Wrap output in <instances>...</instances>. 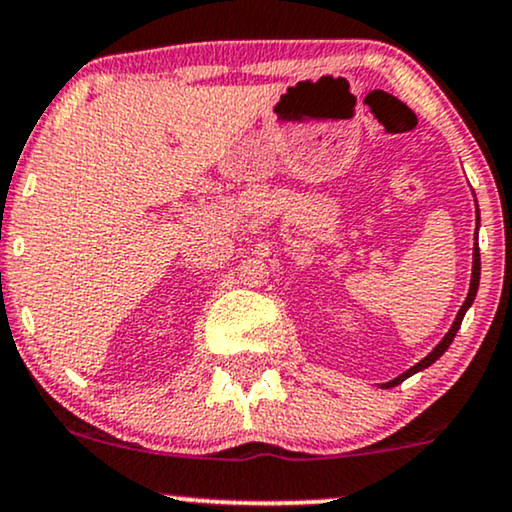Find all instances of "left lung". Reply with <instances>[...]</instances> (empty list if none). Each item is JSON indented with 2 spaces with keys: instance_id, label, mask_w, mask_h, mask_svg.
<instances>
[{
  "instance_id": "left-lung-1",
  "label": "left lung",
  "mask_w": 512,
  "mask_h": 512,
  "mask_svg": "<svg viewBox=\"0 0 512 512\" xmlns=\"http://www.w3.org/2000/svg\"><path fill=\"white\" fill-rule=\"evenodd\" d=\"M477 286H479V248H477V243H474V262H472V283H470V293H467V300H465V303H463V307H460V312H458V317H455V322H453V326H451V331H448V334L443 336V341L439 343V346H436V348L432 350V353H429L427 357H424L422 362H417L415 367L408 369V372H405V374H400L398 379L389 381V384H386V386H396V384H400V381H405V379H408L410 374H415V372H420V369L429 367V365H432L434 360H439V357H441L443 353H446V348L451 346V343H453V338H455V334H458L460 324H463V317H465L467 307L472 305L474 295H477Z\"/></svg>"
}]
</instances>
